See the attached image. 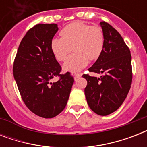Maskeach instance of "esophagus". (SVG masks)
Wrapping results in <instances>:
<instances>
[{
    "mask_svg": "<svg viewBox=\"0 0 147 147\" xmlns=\"http://www.w3.org/2000/svg\"><path fill=\"white\" fill-rule=\"evenodd\" d=\"M82 76V74L81 73H76L75 74V76H74V78H75V80H77L78 78H79Z\"/></svg>",
    "mask_w": 147,
    "mask_h": 147,
    "instance_id": "34e87169",
    "label": "esophagus"
}]
</instances>
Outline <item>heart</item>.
<instances>
[{
	"label": "heart",
	"instance_id": "heart-1",
	"mask_svg": "<svg viewBox=\"0 0 147 147\" xmlns=\"http://www.w3.org/2000/svg\"><path fill=\"white\" fill-rule=\"evenodd\" d=\"M61 38L51 40L50 49L58 61H63V71L76 73L87 66L90 60L100 57L105 47L104 31L98 26H90L81 21L72 22L60 31Z\"/></svg>",
	"mask_w": 147,
	"mask_h": 147
}]
</instances>
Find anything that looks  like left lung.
Instances as JSON below:
<instances>
[{
    "mask_svg": "<svg viewBox=\"0 0 147 147\" xmlns=\"http://www.w3.org/2000/svg\"><path fill=\"white\" fill-rule=\"evenodd\" d=\"M100 25L105 33V47L88 71L101 76L82 77L88 82L85 94L89 107L98 115L106 116L118 109L127 98L132 82V66L130 51L121 34L106 22Z\"/></svg>",
    "mask_w": 147,
    "mask_h": 147,
    "instance_id": "obj_1",
    "label": "left lung"
}]
</instances>
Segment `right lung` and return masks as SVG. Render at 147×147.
Instances as JSON below:
<instances>
[{
  "label": "right lung",
  "instance_id": "obj_1",
  "mask_svg": "<svg viewBox=\"0 0 147 147\" xmlns=\"http://www.w3.org/2000/svg\"><path fill=\"white\" fill-rule=\"evenodd\" d=\"M55 24H37L23 38L13 62V77L26 106L38 116L54 117L64 110L74 78L62 68L50 49L58 31ZM59 76L60 80H50Z\"/></svg>",
  "mask_w": 147,
  "mask_h": 147
}]
</instances>
